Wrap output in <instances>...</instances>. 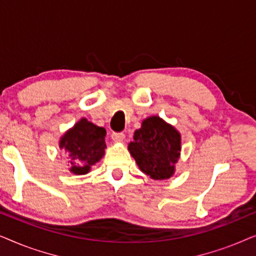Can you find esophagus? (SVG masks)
<instances>
[{
    "label": "esophagus",
    "mask_w": 256,
    "mask_h": 256,
    "mask_svg": "<svg viewBox=\"0 0 256 256\" xmlns=\"http://www.w3.org/2000/svg\"><path fill=\"white\" fill-rule=\"evenodd\" d=\"M112 140L114 142H122L124 140V132H112Z\"/></svg>",
    "instance_id": "obj_1"
}]
</instances>
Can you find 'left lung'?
<instances>
[{"label": "left lung", "instance_id": "8db88e82", "mask_svg": "<svg viewBox=\"0 0 256 256\" xmlns=\"http://www.w3.org/2000/svg\"><path fill=\"white\" fill-rule=\"evenodd\" d=\"M129 152L143 172L152 180H166L174 171L180 152V135L158 116L146 118L129 143Z\"/></svg>", "mask_w": 256, "mask_h": 256}]
</instances>
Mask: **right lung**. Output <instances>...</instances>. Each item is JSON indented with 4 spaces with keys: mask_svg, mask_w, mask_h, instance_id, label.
I'll use <instances>...</instances> for the list:
<instances>
[{
    "mask_svg": "<svg viewBox=\"0 0 256 256\" xmlns=\"http://www.w3.org/2000/svg\"><path fill=\"white\" fill-rule=\"evenodd\" d=\"M104 128L90 124L86 118H82L62 136L60 148L71 163L73 174H87L90 166L104 156Z\"/></svg>",
    "mask_w": 256,
    "mask_h": 256,
    "instance_id": "add662e5",
    "label": "right lung"
}]
</instances>
